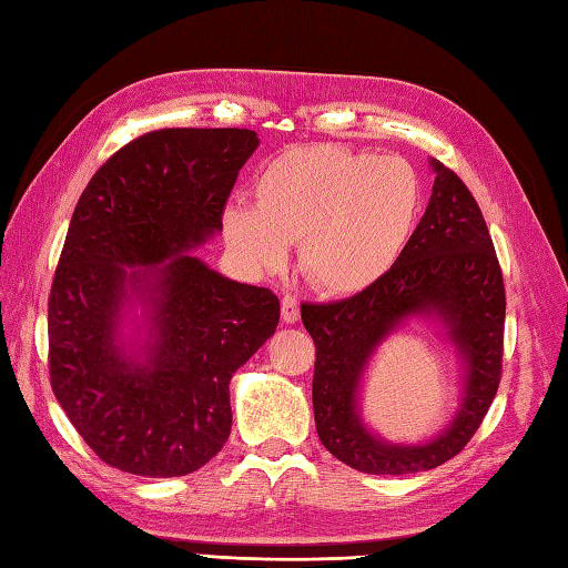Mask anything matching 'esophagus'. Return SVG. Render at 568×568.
Wrapping results in <instances>:
<instances>
[{
	"mask_svg": "<svg viewBox=\"0 0 568 568\" xmlns=\"http://www.w3.org/2000/svg\"><path fill=\"white\" fill-rule=\"evenodd\" d=\"M281 317L285 324H295L300 320V307H297V300L293 295H285L283 303H281Z\"/></svg>",
	"mask_w": 568,
	"mask_h": 568,
	"instance_id": "esophagus-1",
	"label": "esophagus"
}]
</instances>
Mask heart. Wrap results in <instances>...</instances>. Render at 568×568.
<instances>
[{"label": "heart", "mask_w": 568, "mask_h": 568, "mask_svg": "<svg viewBox=\"0 0 568 568\" xmlns=\"http://www.w3.org/2000/svg\"><path fill=\"white\" fill-rule=\"evenodd\" d=\"M419 178L400 155L342 146L277 153L253 183L251 204L224 210L226 244L253 271L277 268L287 241L317 291L356 295L393 268L413 234Z\"/></svg>", "instance_id": "1"}]
</instances>
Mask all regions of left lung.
Listing matches in <instances>:
<instances>
[{
    "instance_id": "1",
    "label": "left lung",
    "mask_w": 568,
    "mask_h": 568,
    "mask_svg": "<svg viewBox=\"0 0 568 568\" xmlns=\"http://www.w3.org/2000/svg\"><path fill=\"white\" fill-rule=\"evenodd\" d=\"M432 197L403 253L376 285L329 305H303L315 339L312 407L322 444L364 474L407 476L464 449L498 393L505 287L488 226L456 173L429 159ZM409 318L437 323L459 358V405L432 440L397 445L363 419V383L383 341Z\"/></svg>"
}]
</instances>
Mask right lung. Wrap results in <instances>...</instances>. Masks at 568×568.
<instances>
[{
  "mask_svg": "<svg viewBox=\"0 0 568 568\" xmlns=\"http://www.w3.org/2000/svg\"><path fill=\"white\" fill-rule=\"evenodd\" d=\"M251 129H161L126 143L80 195L48 297L51 385L104 464L173 478L232 432L229 383L281 303L197 253L258 149Z\"/></svg>",
  "mask_w": 568,
  "mask_h": 568,
  "instance_id": "obj_1",
  "label": "right lung"
}]
</instances>
